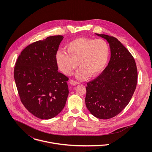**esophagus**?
<instances>
[{
  "label": "esophagus",
  "instance_id": "34e87169",
  "mask_svg": "<svg viewBox=\"0 0 152 152\" xmlns=\"http://www.w3.org/2000/svg\"><path fill=\"white\" fill-rule=\"evenodd\" d=\"M69 83H70V84H71V85H74V86H76V85H78V84H80L79 82H77V81H74V80H71L69 81Z\"/></svg>",
  "mask_w": 152,
  "mask_h": 152
}]
</instances>
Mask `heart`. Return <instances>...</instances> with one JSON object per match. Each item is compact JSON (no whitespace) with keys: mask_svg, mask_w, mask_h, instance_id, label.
<instances>
[{"mask_svg":"<svg viewBox=\"0 0 152 152\" xmlns=\"http://www.w3.org/2000/svg\"><path fill=\"white\" fill-rule=\"evenodd\" d=\"M65 50H58L56 56L60 69L66 75H70L79 66L77 74L80 80L86 79L88 75L92 77L99 74L108 60L109 47L102 39L78 38L66 44Z\"/></svg>","mask_w":152,"mask_h":152,"instance_id":"obj_1","label":"heart"}]
</instances>
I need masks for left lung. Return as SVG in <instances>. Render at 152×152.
Instances as JSON below:
<instances>
[{
  "label": "left lung",
  "instance_id": "obj_1",
  "mask_svg": "<svg viewBox=\"0 0 152 152\" xmlns=\"http://www.w3.org/2000/svg\"><path fill=\"white\" fill-rule=\"evenodd\" d=\"M96 34L109 44L110 59L102 73L87 83L86 105L96 118L108 119L118 115L130 102L136 87L137 71L130 52L116 38Z\"/></svg>",
  "mask_w": 152,
  "mask_h": 152
}]
</instances>
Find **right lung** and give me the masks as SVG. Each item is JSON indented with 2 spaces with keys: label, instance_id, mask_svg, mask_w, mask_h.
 <instances>
[{
  "label": "right lung",
  "instance_id": "add662e5",
  "mask_svg": "<svg viewBox=\"0 0 152 152\" xmlns=\"http://www.w3.org/2000/svg\"><path fill=\"white\" fill-rule=\"evenodd\" d=\"M62 36H53L27 46L19 56L14 78L20 101L42 119L57 116L65 107L68 78L58 72L56 60Z\"/></svg>",
  "mask_w": 152,
  "mask_h": 152
}]
</instances>
